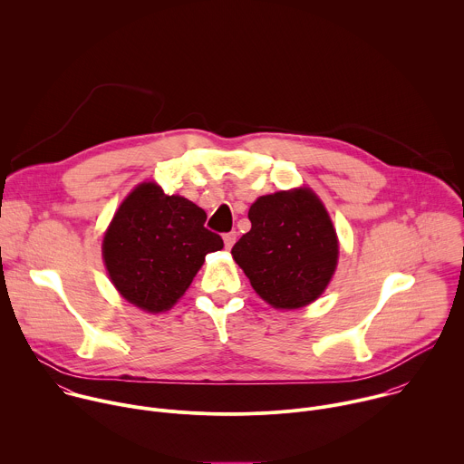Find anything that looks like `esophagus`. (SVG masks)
Listing matches in <instances>:
<instances>
[{"instance_id":"34e87169","label":"esophagus","mask_w":464,"mask_h":464,"mask_svg":"<svg viewBox=\"0 0 464 464\" xmlns=\"http://www.w3.org/2000/svg\"><path fill=\"white\" fill-rule=\"evenodd\" d=\"M237 237H238V233H237V231H229V233H226V235H224V244H226V247H227V249H231V247H233V244L237 242Z\"/></svg>"}]
</instances>
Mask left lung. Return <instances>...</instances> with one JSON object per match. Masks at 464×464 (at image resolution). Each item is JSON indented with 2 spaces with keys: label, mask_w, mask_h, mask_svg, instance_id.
<instances>
[{
  "label": "left lung",
  "mask_w": 464,
  "mask_h": 464,
  "mask_svg": "<svg viewBox=\"0 0 464 464\" xmlns=\"http://www.w3.org/2000/svg\"><path fill=\"white\" fill-rule=\"evenodd\" d=\"M251 229L231 255L253 289L276 310L314 302L328 285L339 256L334 224L307 189L260 197L247 213Z\"/></svg>",
  "instance_id": "left-lung-1"
}]
</instances>
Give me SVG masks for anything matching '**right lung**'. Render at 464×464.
<instances>
[{"label":"right lung","instance_id":"obj_1","mask_svg":"<svg viewBox=\"0 0 464 464\" xmlns=\"http://www.w3.org/2000/svg\"><path fill=\"white\" fill-rule=\"evenodd\" d=\"M208 215L184 197L157 184H140L118 208L105 237L103 260L121 296L159 314L186 293L206 255L224 247L204 227Z\"/></svg>","mask_w":464,"mask_h":464}]
</instances>
